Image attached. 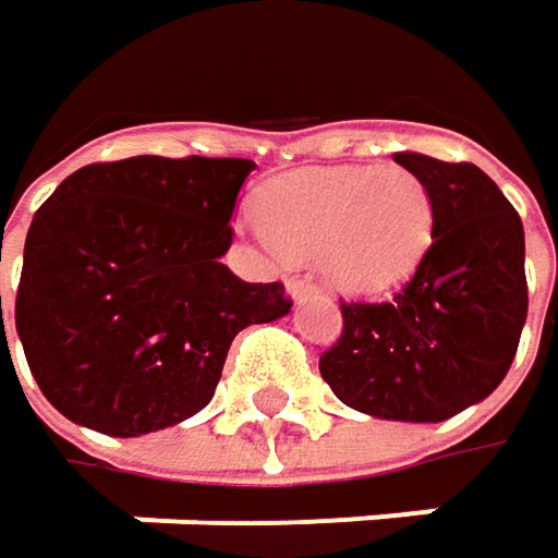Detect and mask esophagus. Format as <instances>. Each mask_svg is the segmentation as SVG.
<instances>
[{"label":"esophagus","mask_w":558,"mask_h":558,"mask_svg":"<svg viewBox=\"0 0 558 558\" xmlns=\"http://www.w3.org/2000/svg\"><path fill=\"white\" fill-rule=\"evenodd\" d=\"M287 293L293 300H306V296H319V287L310 278H290L287 280Z\"/></svg>","instance_id":"34e87169"}]
</instances>
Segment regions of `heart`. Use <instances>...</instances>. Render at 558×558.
I'll list each match as a JSON object with an SVG mask.
<instances>
[{
	"mask_svg": "<svg viewBox=\"0 0 558 558\" xmlns=\"http://www.w3.org/2000/svg\"><path fill=\"white\" fill-rule=\"evenodd\" d=\"M258 227L290 258H313L335 290L377 296L412 278L430 245V194L402 166L300 169L258 194Z\"/></svg>",
	"mask_w": 558,
	"mask_h": 558,
	"instance_id": "heart-1",
	"label": "heart"
}]
</instances>
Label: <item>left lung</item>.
<instances>
[{"instance_id":"8db88e82","label":"left lung","mask_w":558,"mask_h":558,"mask_svg":"<svg viewBox=\"0 0 558 558\" xmlns=\"http://www.w3.org/2000/svg\"><path fill=\"white\" fill-rule=\"evenodd\" d=\"M430 194V248L389 303H341L331 392L386 422H444L505 380L527 323L524 227L473 162L396 153Z\"/></svg>"}]
</instances>
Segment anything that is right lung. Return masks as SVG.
Here are the masks:
<instances>
[{"mask_svg":"<svg viewBox=\"0 0 558 558\" xmlns=\"http://www.w3.org/2000/svg\"><path fill=\"white\" fill-rule=\"evenodd\" d=\"M252 169L133 156L85 166L44 201L15 329L60 415L111 437L172 428L214 399L239 331L290 313L283 283H245L220 262Z\"/></svg>","mask_w":558,"mask_h":558,"instance_id":"add662e5","label":"right lung"}]
</instances>
